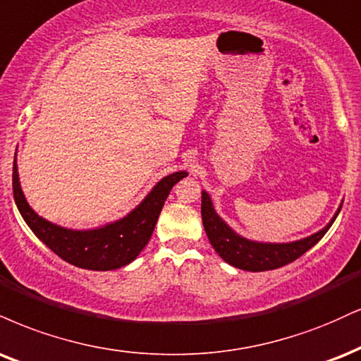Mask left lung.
I'll return each mask as SVG.
<instances>
[{
    "label": "left lung",
    "mask_w": 361,
    "mask_h": 361,
    "mask_svg": "<svg viewBox=\"0 0 361 361\" xmlns=\"http://www.w3.org/2000/svg\"><path fill=\"white\" fill-rule=\"evenodd\" d=\"M340 210L341 207L338 208L336 215L333 216V220L326 227L310 237L302 238V240L290 242V244H262V242H252L237 235L216 215L208 193L202 192V220L210 244L214 245L216 254L225 262H228L230 266L250 272L272 271V269H279L301 257L305 252L310 250L312 245H316L323 238L324 233L328 232L334 220H336Z\"/></svg>",
    "instance_id": "8db88e82"
}]
</instances>
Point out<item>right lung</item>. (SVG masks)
Listing matches in <instances>:
<instances>
[{
  "label": "right lung",
  "instance_id": "add662e5",
  "mask_svg": "<svg viewBox=\"0 0 361 361\" xmlns=\"http://www.w3.org/2000/svg\"><path fill=\"white\" fill-rule=\"evenodd\" d=\"M186 175V171H176L164 176L128 216L95 230H68L35 214L21 192L16 159L13 161V197L35 235L60 259L90 271H112L133 262L145 249L169 192Z\"/></svg>",
  "mask_w": 361,
  "mask_h": 361
}]
</instances>
